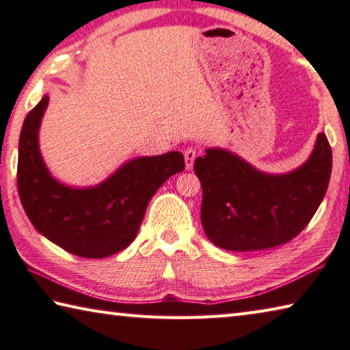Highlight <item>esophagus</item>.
I'll use <instances>...</instances> for the list:
<instances>
[{"label": "esophagus", "mask_w": 350, "mask_h": 350, "mask_svg": "<svg viewBox=\"0 0 350 350\" xmlns=\"http://www.w3.org/2000/svg\"><path fill=\"white\" fill-rule=\"evenodd\" d=\"M198 157V150L196 148H187L185 150V168L187 170H191L193 165H194V161H196Z\"/></svg>", "instance_id": "34e87169"}]
</instances>
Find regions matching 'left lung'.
Returning <instances> with one entry per match:
<instances>
[{
	"label": "left lung",
	"mask_w": 350,
	"mask_h": 350,
	"mask_svg": "<svg viewBox=\"0 0 350 350\" xmlns=\"http://www.w3.org/2000/svg\"><path fill=\"white\" fill-rule=\"evenodd\" d=\"M194 173L202 185L206 238L225 250H264L292 241L310 222L327 191L332 150L321 133L299 168L267 174L233 152L208 148L194 161Z\"/></svg>",
	"instance_id": "1"
}]
</instances>
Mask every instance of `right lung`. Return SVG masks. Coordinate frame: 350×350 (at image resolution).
Segmentation results:
<instances>
[{
  "label": "right lung",
  "mask_w": 350,
  "mask_h": 350,
  "mask_svg": "<svg viewBox=\"0 0 350 350\" xmlns=\"http://www.w3.org/2000/svg\"><path fill=\"white\" fill-rule=\"evenodd\" d=\"M47 103L44 96L25 118L20 134L16 183L29 221L75 256L98 259L125 250L154 193L185 170L182 152L133 159L96 187H66L51 176L40 154L38 129Z\"/></svg>",
  "instance_id": "1"
}]
</instances>
